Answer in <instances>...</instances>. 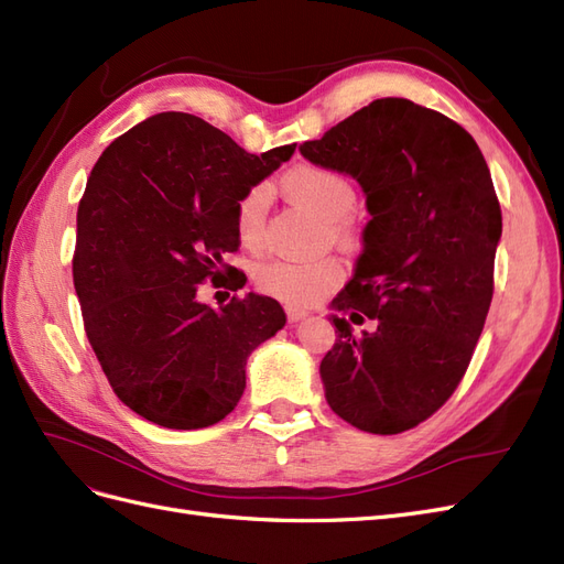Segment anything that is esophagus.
Masks as SVG:
<instances>
[{
    "instance_id": "34e87169",
    "label": "esophagus",
    "mask_w": 564,
    "mask_h": 564,
    "mask_svg": "<svg viewBox=\"0 0 564 564\" xmlns=\"http://www.w3.org/2000/svg\"><path fill=\"white\" fill-rule=\"evenodd\" d=\"M305 317H308V311L292 308V305H289V308H286V319H289V324H296V322H301V319H305Z\"/></svg>"
}]
</instances>
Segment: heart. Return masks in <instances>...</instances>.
Instances as JSON below:
<instances>
[{
    "label": "heart",
    "mask_w": 564,
    "mask_h": 564,
    "mask_svg": "<svg viewBox=\"0 0 564 564\" xmlns=\"http://www.w3.org/2000/svg\"><path fill=\"white\" fill-rule=\"evenodd\" d=\"M282 183L284 191L303 204L305 209L332 224L336 235H348L344 218L350 216L357 195L352 183L344 174L332 172L327 166L299 164L289 169ZM268 204L270 187L263 183L253 185L237 204V232H240L245 247L253 249L261 245ZM340 280H344V270H340L336 259H272L253 270L256 289L286 305L315 303L338 286Z\"/></svg>",
    "instance_id": "heart-1"
}]
</instances>
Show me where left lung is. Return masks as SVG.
Instances as JSON below:
<instances>
[{"instance_id":"left-lung-1","label":"left lung","mask_w":564,"mask_h":564,"mask_svg":"<svg viewBox=\"0 0 564 564\" xmlns=\"http://www.w3.org/2000/svg\"><path fill=\"white\" fill-rule=\"evenodd\" d=\"M301 155L352 176L369 224L352 280L332 301L350 319L319 377L334 414L373 435L414 429L464 379L494 294L501 207L473 135L406 98H379L305 141Z\"/></svg>"}]
</instances>
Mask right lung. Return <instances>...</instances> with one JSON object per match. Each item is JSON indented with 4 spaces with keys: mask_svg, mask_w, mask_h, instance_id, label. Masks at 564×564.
I'll list each match as a JSON object with an SVG mask.
<instances>
[{
    "mask_svg": "<svg viewBox=\"0 0 564 564\" xmlns=\"http://www.w3.org/2000/svg\"><path fill=\"white\" fill-rule=\"evenodd\" d=\"M263 155L187 112H158L98 158L77 209L73 259L84 329L106 377L135 414L174 431L226 419L247 388V360L286 322L249 292L218 311L199 284L224 278L240 245L237 204L294 155ZM230 268L232 292L247 278Z\"/></svg>",
    "mask_w": 564,
    "mask_h": 564,
    "instance_id": "1",
    "label": "right lung"
}]
</instances>
